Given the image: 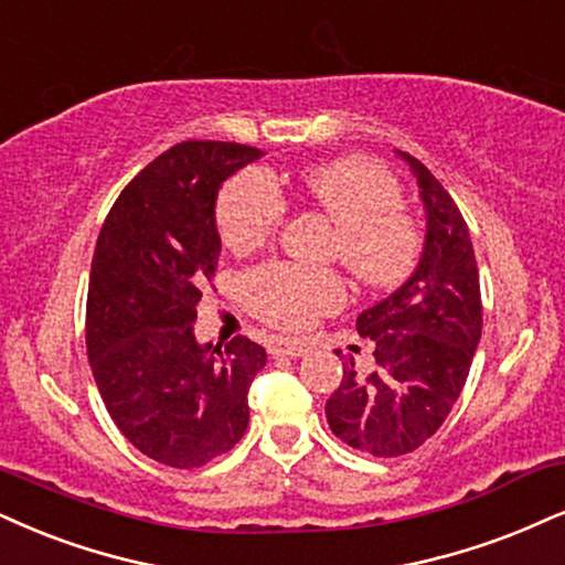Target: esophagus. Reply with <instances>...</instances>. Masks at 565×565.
I'll use <instances>...</instances> for the list:
<instances>
[{
	"label": "esophagus",
	"instance_id": "esophagus-1",
	"mask_svg": "<svg viewBox=\"0 0 565 565\" xmlns=\"http://www.w3.org/2000/svg\"><path fill=\"white\" fill-rule=\"evenodd\" d=\"M269 353L271 356L298 359V356H303V353H309V343H303V340L275 338V340H269Z\"/></svg>",
	"mask_w": 565,
	"mask_h": 565
}]
</instances>
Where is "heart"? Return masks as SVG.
<instances>
[{
	"mask_svg": "<svg viewBox=\"0 0 565 565\" xmlns=\"http://www.w3.org/2000/svg\"><path fill=\"white\" fill-rule=\"evenodd\" d=\"M301 188L338 225L335 254L372 288L406 280L422 256V233L403 212V188L387 167L369 159H335L303 172ZM285 217V196L264 167H246L220 191L217 227L227 248L246 254L267 243ZM250 315L285 332H301L345 301L332 269L269 262L243 280Z\"/></svg>",
	"mask_w": 565,
	"mask_h": 565,
	"instance_id": "1",
	"label": "heart"
}]
</instances>
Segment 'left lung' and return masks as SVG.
Wrapping results in <instances>:
<instances>
[{"label":"left lung","instance_id":"left-lung-1","mask_svg":"<svg viewBox=\"0 0 565 565\" xmlns=\"http://www.w3.org/2000/svg\"><path fill=\"white\" fill-rule=\"evenodd\" d=\"M406 159L427 212L422 259L395 294L361 311L356 330L374 340V372L345 366L327 401L330 429L351 448L398 458L448 419L482 338V296L469 227L456 201L419 159Z\"/></svg>","mask_w":565,"mask_h":565}]
</instances>
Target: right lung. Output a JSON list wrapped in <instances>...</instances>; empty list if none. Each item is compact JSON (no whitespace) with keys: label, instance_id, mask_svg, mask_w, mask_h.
Instances as JSON below:
<instances>
[{"label":"right lung","instance_id":"obj_1","mask_svg":"<svg viewBox=\"0 0 565 565\" xmlns=\"http://www.w3.org/2000/svg\"><path fill=\"white\" fill-rule=\"evenodd\" d=\"M254 146L183 141L125 185L96 241L86 303L90 372L117 429L143 456L196 469L248 427V387L267 351L193 335L201 282L220 259L214 204Z\"/></svg>","mask_w":565,"mask_h":565}]
</instances>
